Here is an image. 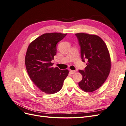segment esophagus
Masks as SVG:
<instances>
[{
  "label": "esophagus",
  "mask_w": 126,
  "mask_h": 126,
  "mask_svg": "<svg viewBox=\"0 0 126 126\" xmlns=\"http://www.w3.org/2000/svg\"><path fill=\"white\" fill-rule=\"evenodd\" d=\"M70 74H75V72H76V71L70 70Z\"/></svg>",
  "instance_id": "34e87169"
}]
</instances>
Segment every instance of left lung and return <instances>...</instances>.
<instances>
[{"instance_id": "1", "label": "left lung", "mask_w": 126, "mask_h": 126, "mask_svg": "<svg viewBox=\"0 0 126 126\" xmlns=\"http://www.w3.org/2000/svg\"><path fill=\"white\" fill-rule=\"evenodd\" d=\"M80 47L83 62L88 60L84 70H79L82 76L78 84L86 92L97 90L107 78L111 69L109 52L105 42L100 37L85 33H76Z\"/></svg>"}]
</instances>
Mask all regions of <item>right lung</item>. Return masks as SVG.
<instances>
[{
	"label": "right lung",
	"mask_w": 126,
	"mask_h": 126,
	"mask_svg": "<svg viewBox=\"0 0 126 126\" xmlns=\"http://www.w3.org/2000/svg\"><path fill=\"white\" fill-rule=\"evenodd\" d=\"M66 35L44 33L32 42L28 47L25 57L27 71L32 82L44 93L52 94L58 92L68 75V70L52 67L51 63L56 55V45Z\"/></svg>",
	"instance_id": "1"
}]
</instances>
